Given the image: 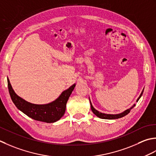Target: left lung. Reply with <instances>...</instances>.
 I'll list each match as a JSON object with an SVG mask.
<instances>
[{
  "instance_id": "obj_1",
  "label": "left lung",
  "mask_w": 156,
  "mask_h": 156,
  "mask_svg": "<svg viewBox=\"0 0 156 156\" xmlns=\"http://www.w3.org/2000/svg\"><path fill=\"white\" fill-rule=\"evenodd\" d=\"M144 90H143L141 94H140V96H139V97L137 98V100H136V102L139 101V100L140 99V98L141 97L143 93H144ZM90 105H91V111L93 112V113L95 114V115L97 116L98 117H99L100 119H108V120H112V119H120V118H122V117L126 116V114H128L130 111H131V110L133 108V107H134L135 106V104H133V106L130 108L127 109L126 110L124 111L123 112H121L120 114H105V113H102V112H99V111H98L97 110H96L94 108V106H92V104L91 102L90 101Z\"/></svg>"
}]
</instances>
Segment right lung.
<instances>
[{"mask_svg":"<svg viewBox=\"0 0 156 156\" xmlns=\"http://www.w3.org/2000/svg\"><path fill=\"white\" fill-rule=\"evenodd\" d=\"M8 88L12 102L22 112L30 118L38 121L51 123L58 121L65 114L66 105L75 83L62 92L55 101L46 104H35L25 101L15 94L7 77Z\"/></svg>","mask_w":156,"mask_h":156,"instance_id":"obj_1","label":"right lung"}]
</instances>
